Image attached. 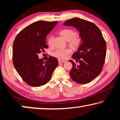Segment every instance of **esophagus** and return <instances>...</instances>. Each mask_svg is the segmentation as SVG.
I'll list each match as a JSON object with an SVG mask.
<instances>
[{"label":"esophagus","instance_id":"obj_1","mask_svg":"<svg viewBox=\"0 0 120 120\" xmlns=\"http://www.w3.org/2000/svg\"><path fill=\"white\" fill-rule=\"evenodd\" d=\"M58 61H59V64H61V63H64L65 62H66V60L61 59H59Z\"/></svg>","mask_w":120,"mask_h":120}]
</instances>
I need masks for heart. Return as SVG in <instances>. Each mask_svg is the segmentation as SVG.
Masks as SVG:
<instances>
[{"label": "heart", "mask_w": 120, "mask_h": 120, "mask_svg": "<svg viewBox=\"0 0 120 120\" xmlns=\"http://www.w3.org/2000/svg\"><path fill=\"white\" fill-rule=\"evenodd\" d=\"M59 33L65 40L69 41V44L74 48H78L82 43V40L79 36H75V32L74 30L70 28H64L60 31ZM53 36H50L48 38V44L50 46L52 45ZM71 53V50L69 49H57L53 55L56 57L64 59L68 56Z\"/></svg>", "instance_id": "b5f03b06"}]
</instances>
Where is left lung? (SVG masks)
Listing matches in <instances>:
<instances>
[{"label": "left lung", "instance_id": "left-lung-1", "mask_svg": "<svg viewBox=\"0 0 120 120\" xmlns=\"http://www.w3.org/2000/svg\"><path fill=\"white\" fill-rule=\"evenodd\" d=\"M64 25L76 28L82 40L72 56L77 63L69 60L72 64L70 77L79 84H87L101 74L106 56V42L100 30L90 22L73 18L65 22Z\"/></svg>", "mask_w": 120, "mask_h": 120}]
</instances>
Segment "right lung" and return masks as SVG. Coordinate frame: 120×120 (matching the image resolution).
<instances>
[{
	"label": "right lung",
	"instance_id": "1",
	"mask_svg": "<svg viewBox=\"0 0 120 120\" xmlns=\"http://www.w3.org/2000/svg\"><path fill=\"white\" fill-rule=\"evenodd\" d=\"M57 21H37L19 32L13 43V64L18 74L26 84L33 87L46 84L58 65L57 59L49 56L44 62L38 54L48 48L46 37Z\"/></svg>",
	"mask_w": 120,
	"mask_h": 120
}]
</instances>
